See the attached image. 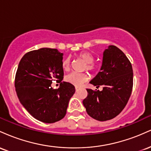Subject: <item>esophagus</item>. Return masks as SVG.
<instances>
[{
  "label": "esophagus",
  "mask_w": 151,
  "mask_h": 151,
  "mask_svg": "<svg viewBox=\"0 0 151 151\" xmlns=\"http://www.w3.org/2000/svg\"><path fill=\"white\" fill-rule=\"evenodd\" d=\"M75 90H76V92H77V91H79V88H78V87H75Z\"/></svg>",
  "instance_id": "esophagus-1"
}]
</instances>
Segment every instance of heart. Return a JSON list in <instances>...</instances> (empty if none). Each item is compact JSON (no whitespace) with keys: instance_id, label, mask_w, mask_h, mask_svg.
Listing matches in <instances>:
<instances>
[{"instance_id":"1","label":"heart","mask_w":151,"mask_h":151,"mask_svg":"<svg viewBox=\"0 0 151 151\" xmlns=\"http://www.w3.org/2000/svg\"><path fill=\"white\" fill-rule=\"evenodd\" d=\"M77 56L86 63V69L91 72H93L96 70V66L93 63L94 61V57L89 52L84 51L77 54ZM62 68L65 71H68L70 68V59L66 58L62 62ZM88 80V77L84 73H72L69 74L65 77V81L69 84H72L75 86H80Z\"/></svg>"}]
</instances>
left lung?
Masks as SVG:
<instances>
[{
	"label": "left lung",
	"mask_w": 151,
	"mask_h": 151,
	"mask_svg": "<svg viewBox=\"0 0 151 151\" xmlns=\"http://www.w3.org/2000/svg\"><path fill=\"white\" fill-rule=\"evenodd\" d=\"M132 65L125 54L114 45H109L103 53L99 72L90 84L103 90L86 89L88 95L83 100L87 114L93 119L105 121L114 119L127 104L133 88Z\"/></svg>",
	"instance_id": "1"
}]
</instances>
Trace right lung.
<instances>
[{
	"label": "right lung",
	"mask_w": 151,
	"mask_h": 151,
	"mask_svg": "<svg viewBox=\"0 0 151 151\" xmlns=\"http://www.w3.org/2000/svg\"><path fill=\"white\" fill-rule=\"evenodd\" d=\"M63 53L57 49L41 48L26 53L19 62L15 87L19 101L35 119L52 124L66 115L74 85L63 81ZM55 80L60 87L53 90Z\"/></svg>",
	"instance_id": "right-lung-1"
}]
</instances>
